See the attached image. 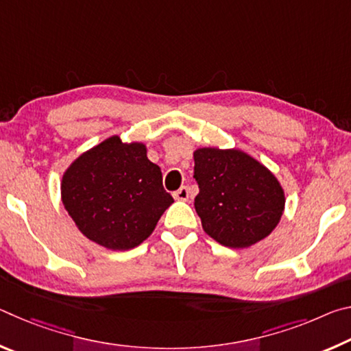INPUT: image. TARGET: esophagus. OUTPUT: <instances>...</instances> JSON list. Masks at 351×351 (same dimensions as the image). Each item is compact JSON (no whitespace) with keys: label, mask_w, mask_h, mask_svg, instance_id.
<instances>
[{"label":"esophagus","mask_w":351,"mask_h":351,"mask_svg":"<svg viewBox=\"0 0 351 351\" xmlns=\"http://www.w3.org/2000/svg\"><path fill=\"white\" fill-rule=\"evenodd\" d=\"M173 197L178 201H187L189 199V189L186 186H182L181 189L176 190V192L173 193Z\"/></svg>","instance_id":"obj_1"}]
</instances>
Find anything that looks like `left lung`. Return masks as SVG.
<instances>
[{"mask_svg": "<svg viewBox=\"0 0 351 351\" xmlns=\"http://www.w3.org/2000/svg\"><path fill=\"white\" fill-rule=\"evenodd\" d=\"M193 159L199 187L195 210L207 235L240 249L276 229L285 210V192L263 164L237 148H197Z\"/></svg>", "mask_w": 351, "mask_h": 351, "instance_id": "obj_1", "label": "left lung"}]
</instances>
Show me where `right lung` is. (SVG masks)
<instances>
[{"label": "right lung", "instance_id": "right-lung-1", "mask_svg": "<svg viewBox=\"0 0 351 351\" xmlns=\"http://www.w3.org/2000/svg\"><path fill=\"white\" fill-rule=\"evenodd\" d=\"M62 201L80 232L111 251L139 246L173 203L142 142L119 136L82 153L62 178Z\"/></svg>", "mask_w": 351, "mask_h": 351}]
</instances>
